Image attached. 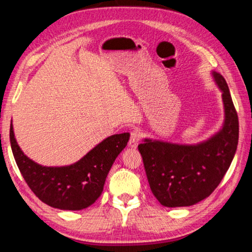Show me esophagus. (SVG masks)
I'll return each instance as SVG.
<instances>
[{
	"label": "esophagus",
	"mask_w": 252,
	"mask_h": 252,
	"mask_svg": "<svg viewBox=\"0 0 252 252\" xmlns=\"http://www.w3.org/2000/svg\"><path fill=\"white\" fill-rule=\"evenodd\" d=\"M140 138H141V135H140V132H139V130H133L132 132H131V137L129 140V147L137 148L139 141H140Z\"/></svg>",
	"instance_id": "34e87169"
}]
</instances>
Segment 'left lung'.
<instances>
[{
  "mask_svg": "<svg viewBox=\"0 0 252 252\" xmlns=\"http://www.w3.org/2000/svg\"><path fill=\"white\" fill-rule=\"evenodd\" d=\"M222 92L224 123L206 141L178 145L145 139L138 146L150 189L161 205L189 206L213 193L232 162L239 140V120L224 77L212 71Z\"/></svg>",
  "mask_w": 252,
  "mask_h": 252,
  "instance_id": "obj_1",
  "label": "left lung"
}]
</instances>
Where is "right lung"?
I'll return each instance as SVG.
<instances>
[{
  "label": "right lung",
  "mask_w": 252,
  "mask_h": 252,
  "mask_svg": "<svg viewBox=\"0 0 252 252\" xmlns=\"http://www.w3.org/2000/svg\"><path fill=\"white\" fill-rule=\"evenodd\" d=\"M130 133L106 138L82 159L69 166L47 167L31 160L20 149L10 126V142L15 162L28 186L47 205L59 210L78 211L89 207L101 196L105 179Z\"/></svg>",
  "instance_id": "right-lung-1"
}]
</instances>
